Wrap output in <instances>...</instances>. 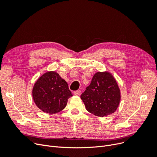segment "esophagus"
Wrapping results in <instances>:
<instances>
[{
  "label": "esophagus",
  "mask_w": 157,
  "mask_h": 157,
  "mask_svg": "<svg viewBox=\"0 0 157 157\" xmlns=\"http://www.w3.org/2000/svg\"><path fill=\"white\" fill-rule=\"evenodd\" d=\"M80 94H81V91L80 90H77V91L74 92V94L76 96H79Z\"/></svg>",
  "instance_id": "obj_1"
}]
</instances>
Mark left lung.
<instances>
[{
    "label": "left lung",
    "instance_id": "left-lung-1",
    "mask_svg": "<svg viewBox=\"0 0 157 157\" xmlns=\"http://www.w3.org/2000/svg\"><path fill=\"white\" fill-rule=\"evenodd\" d=\"M80 98L88 112L104 117L116 110L120 102L121 92L112 74L107 71L97 72Z\"/></svg>",
    "mask_w": 157,
    "mask_h": 157
}]
</instances>
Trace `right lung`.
Here are the masks:
<instances>
[{
  "instance_id": "add662e5",
  "label": "right lung",
  "mask_w": 157,
  "mask_h": 157,
  "mask_svg": "<svg viewBox=\"0 0 157 157\" xmlns=\"http://www.w3.org/2000/svg\"><path fill=\"white\" fill-rule=\"evenodd\" d=\"M33 98L44 113L56 114L63 110L72 94L66 82L56 71H47L36 82Z\"/></svg>"
}]
</instances>
